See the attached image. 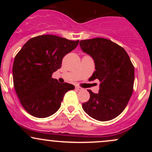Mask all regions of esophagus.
Here are the masks:
<instances>
[{"label":"esophagus","mask_w":152,"mask_h":152,"mask_svg":"<svg viewBox=\"0 0 152 152\" xmlns=\"http://www.w3.org/2000/svg\"><path fill=\"white\" fill-rule=\"evenodd\" d=\"M76 90H77V91H81L82 90V88H80V87H78V86H76Z\"/></svg>","instance_id":"esophagus-1"}]
</instances>
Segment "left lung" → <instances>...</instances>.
Masks as SVG:
<instances>
[{
    "label": "left lung",
    "instance_id": "left-lung-1",
    "mask_svg": "<svg viewBox=\"0 0 152 152\" xmlns=\"http://www.w3.org/2000/svg\"><path fill=\"white\" fill-rule=\"evenodd\" d=\"M82 51L95 64L92 80L99 79V94L88 91L90 99L82 104L88 116L101 121H109L124 110L132 96L134 68L126 50L109 39L95 38L79 43Z\"/></svg>",
    "mask_w": 152,
    "mask_h": 152
}]
</instances>
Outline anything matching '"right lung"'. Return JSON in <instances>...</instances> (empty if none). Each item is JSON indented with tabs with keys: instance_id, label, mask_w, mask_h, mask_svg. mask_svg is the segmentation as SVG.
<instances>
[{
	"instance_id": "add662e5",
	"label": "right lung",
	"mask_w": 152,
	"mask_h": 152,
	"mask_svg": "<svg viewBox=\"0 0 152 152\" xmlns=\"http://www.w3.org/2000/svg\"><path fill=\"white\" fill-rule=\"evenodd\" d=\"M79 41L42 35L31 38L15 56L13 66V84L23 107L37 118L55 114L68 91L75 88L60 83L52 74L61 67L64 56L78 46Z\"/></svg>"
}]
</instances>
